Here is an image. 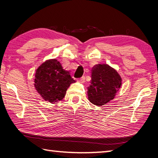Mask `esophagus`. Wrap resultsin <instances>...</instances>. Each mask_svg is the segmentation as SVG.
Returning a JSON list of instances; mask_svg holds the SVG:
<instances>
[{"mask_svg":"<svg viewBox=\"0 0 158 158\" xmlns=\"http://www.w3.org/2000/svg\"><path fill=\"white\" fill-rule=\"evenodd\" d=\"M77 81L79 82V83H84V82L85 81V78L84 77H82L81 78H80V79H77Z\"/></svg>","mask_w":158,"mask_h":158,"instance_id":"esophagus-1","label":"esophagus"}]
</instances>
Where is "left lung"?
I'll return each instance as SVG.
<instances>
[{"instance_id": "1", "label": "left lung", "mask_w": 158, "mask_h": 158, "mask_svg": "<svg viewBox=\"0 0 158 158\" xmlns=\"http://www.w3.org/2000/svg\"><path fill=\"white\" fill-rule=\"evenodd\" d=\"M91 85L88 88L89 102L102 106L114 98L122 85V78L107 64H98L92 70Z\"/></svg>"}]
</instances>
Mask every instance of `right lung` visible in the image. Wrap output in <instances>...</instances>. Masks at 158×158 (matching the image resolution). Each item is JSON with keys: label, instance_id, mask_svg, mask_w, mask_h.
I'll return each mask as SVG.
<instances>
[{"label": "right lung", "instance_id": "add662e5", "mask_svg": "<svg viewBox=\"0 0 158 158\" xmlns=\"http://www.w3.org/2000/svg\"><path fill=\"white\" fill-rule=\"evenodd\" d=\"M75 82L70 73L64 70L61 64L56 59L43 63L36 70L35 87L36 91L43 99L51 103L61 100L70 85Z\"/></svg>", "mask_w": 158, "mask_h": 158}]
</instances>
